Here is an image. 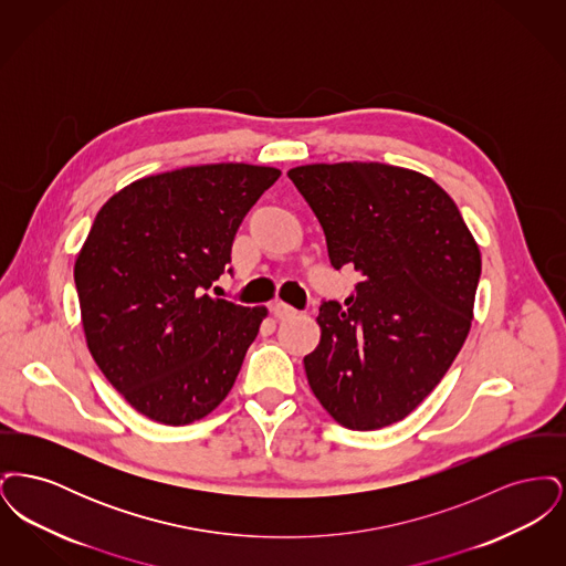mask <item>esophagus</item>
<instances>
[{
  "label": "esophagus",
  "instance_id": "1",
  "mask_svg": "<svg viewBox=\"0 0 566 566\" xmlns=\"http://www.w3.org/2000/svg\"><path fill=\"white\" fill-rule=\"evenodd\" d=\"M271 312H273V316L277 318V321H289V318H295L296 312L295 307H291L289 303H282V301H275L273 305H271Z\"/></svg>",
  "mask_w": 566,
  "mask_h": 566
}]
</instances>
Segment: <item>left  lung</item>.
<instances>
[{
    "mask_svg": "<svg viewBox=\"0 0 566 566\" xmlns=\"http://www.w3.org/2000/svg\"><path fill=\"white\" fill-rule=\"evenodd\" d=\"M335 270L358 273L346 310L323 301L321 344L303 358L312 392L346 429L403 420L462 348L482 273L480 248L431 178L384 163L289 171Z\"/></svg>",
    "mask_w": 566,
    "mask_h": 566,
    "instance_id": "left-lung-1",
    "label": "left lung"
}]
</instances>
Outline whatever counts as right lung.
I'll return each instance as SVG.
<instances>
[{"mask_svg": "<svg viewBox=\"0 0 566 566\" xmlns=\"http://www.w3.org/2000/svg\"><path fill=\"white\" fill-rule=\"evenodd\" d=\"M277 178L245 163L182 167L118 190L95 216L74 265L86 346L146 418L190 424L233 388L268 310L210 289Z\"/></svg>", "mask_w": 566, "mask_h": 566, "instance_id": "add662e5", "label": "right lung"}]
</instances>
